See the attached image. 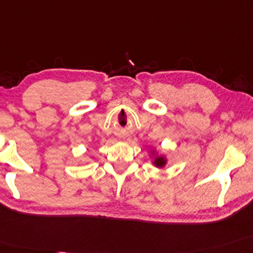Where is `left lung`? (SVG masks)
I'll return each instance as SVG.
<instances>
[{
	"label": "left lung",
	"mask_w": 253,
	"mask_h": 253,
	"mask_svg": "<svg viewBox=\"0 0 253 253\" xmlns=\"http://www.w3.org/2000/svg\"><path fill=\"white\" fill-rule=\"evenodd\" d=\"M149 154H150L152 165H154L155 167H157V169H164V167L167 165L169 159H167L166 155L162 154V152L157 150L154 145H151L150 149H149Z\"/></svg>",
	"instance_id": "obj_1"
}]
</instances>
